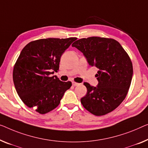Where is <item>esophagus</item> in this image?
Instances as JSON below:
<instances>
[{
  "label": "esophagus",
  "instance_id": "obj_1",
  "mask_svg": "<svg viewBox=\"0 0 148 148\" xmlns=\"http://www.w3.org/2000/svg\"><path fill=\"white\" fill-rule=\"evenodd\" d=\"M79 85H80V84L79 83L75 82H72V86H78Z\"/></svg>",
  "mask_w": 148,
  "mask_h": 148
}]
</instances>
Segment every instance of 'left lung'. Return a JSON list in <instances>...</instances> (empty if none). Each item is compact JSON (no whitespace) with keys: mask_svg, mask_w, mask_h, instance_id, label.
<instances>
[{"mask_svg":"<svg viewBox=\"0 0 148 148\" xmlns=\"http://www.w3.org/2000/svg\"><path fill=\"white\" fill-rule=\"evenodd\" d=\"M83 53L88 63L98 69L96 87L84 84L87 94L81 103L95 116H103L115 110L126 96L133 76V66L128 54L120 43L112 38L89 37L72 45Z\"/></svg>","mask_w":148,"mask_h":148,"instance_id":"left-lung-1","label":"left lung"}]
</instances>
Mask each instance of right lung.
Listing matches in <instances>:
<instances>
[{"mask_svg":"<svg viewBox=\"0 0 148 148\" xmlns=\"http://www.w3.org/2000/svg\"><path fill=\"white\" fill-rule=\"evenodd\" d=\"M76 38H46L30 42L22 50L13 69V82L25 104L41 114L58 106L71 82L52 76L61 56Z\"/></svg>","mask_w":148,"mask_h":148,"instance_id":"add662e5","label":"right lung"}]
</instances>
